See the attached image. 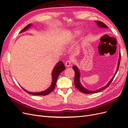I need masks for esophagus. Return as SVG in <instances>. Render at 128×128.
Here are the masks:
<instances>
[{
    "mask_svg": "<svg viewBox=\"0 0 128 128\" xmlns=\"http://www.w3.org/2000/svg\"><path fill=\"white\" fill-rule=\"evenodd\" d=\"M71 61H69V60L67 61H66V62L65 63V66H66V67H70V66H71Z\"/></svg>",
    "mask_w": 128,
    "mask_h": 128,
    "instance_id": "34e87169",
    "label": "esophagus"
}]
</instances>
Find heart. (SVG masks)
Listing matches in <instances>:
<instances>
[{
	"mask_svg": "<svg viewBox=\"0 0 128 128\" xmlns=\"http://www.w3.org/2000/svg\"><path fill=\"white\" fill-rule=\"evenodd\" d=\"M79 30H74L73 32V34H72V36H71L70 38H69V39L67 41V42H71V41H73L74 39H76V38H77L79 36Z\"/></svg>",
	"mask_w": 128,
	"mask_h": 128,
	"instance_id": "obj_1",
	"label": "heart"
}]
</instances>
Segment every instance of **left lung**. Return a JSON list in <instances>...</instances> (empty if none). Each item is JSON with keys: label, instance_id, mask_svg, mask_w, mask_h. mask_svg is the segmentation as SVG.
Returning a JSON list of instances; mask_svg holds the SVG:
<instances>
[{"label": "left lung", "instance_id": "obj_1", "mask_svg": "<svg viewBox=\"0 0 128 128\" xmlns=\"http://www.w3.org/2000/svg\"><path fill=\"white\" fill-rule=\"evenodd\" d=\"M95 22L97 26L100 28H108V27L106 26V25L104 23L102 22H99V21H95ZM120 59H121V54L120 53L119 54V59H118V66H117V68L116 70V72L114 74V76H113L110 80L109 81V82L105 86H104V87H102L100 89H99L98 90H94V91H91V90H89L88 89H86V88H85L84 86L82 85V84L80 82V70L79 69V68L76 67V66H74L72 67L74 71L75 72V75H74V84L76 87L77 88V89H78L80 91H81V92H82L84 94H94V93H96L98 92L101 91L102 90H104V89H106V88L108 87V86L110 85V84H111V82H112V81L113 80L114 76H116L118 70L119 69V65H120Z\"/></svg>", "mask_w": 128, "mask_h": 128}]
</instances>
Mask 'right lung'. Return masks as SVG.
Here are the masks:
<instances>
[{"label":"right lung","mask_w":128,"mask_h":128,"mask_svg":"<svg viewBox=\"0 0 128 128\" xmlns=\"http://www.w3.org/2000/svg\"><path fill=\"white\" fill-rule=\"evenodd\" d=\"M32 24H28L26 27H25L22 30V31L20 32V33H22L25 31H26L27 30H28L29 28H30L32 26ZM65 69H66L65 66H64L62 61H59V62L56 64V66H54V69L52 70V84H51V85L49 87L44 91L39 92H29V91H27L26 90H25L22 87V86L21 87L27 93L30 94L34 95V96L47 95V94H49L50 92H52L54 90L59 75L60 74V73L61 72H62L64 70H65Z\"/></svg>","instance_id":"add662e5"}]
</instances>
